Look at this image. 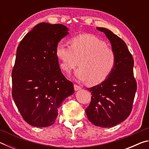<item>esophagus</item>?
Segmentation results:
<instances>
[{
  "label": "esophagus",
  "mask_w": 149,
  "mask_h": 149,
  "mask_svg": "<svg viewBox=\"0 0 149 149\" xmlns=\"http://www.w3.org/2000/svg\"><path fill=\"white\" fill-rule=\"evenodd\" d=\"M81 89V87L79 86V85H77L76 84H74V89H75V91H79Z\"/></svg>",
  "instance_id": "esophagus-1"
}]
</instances>
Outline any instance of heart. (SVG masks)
I'll list each match as a JSON object with an SVG mask.
<instances>
[{
	"label": "heart",
	"instance_id": "obj_1",
	"mask_svg": "<svg viewBox=\"0 0 149 149\" xmlns=\"http://www.w3.org/2000/svg\"><path fill=\"white\" fill-rule=\"evenodd\" d=\"M70 43V47L58 43L56 47L63 71L71 73L79 61L80 67L75 72L78 80L95 85L107 79L114 68L116 57L104 41L94 35L82 34L72 38Z\"/></svg>",
	"mask_w": 149,
	"mask_h": 149
}]
</instances>
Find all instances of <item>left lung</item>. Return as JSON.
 I'll list each match as a JSON object with an SVG mask.
<instances>
[{
	"label": "left lung",
	"mask_w": 149,
	"mask_h": 149,
	"mask_svg": "<svg viewBox=\"0 0 149 149\" xmlns=\"http://www.w3.org/2000/svg\"><path fill=\"white\" fill-rule=\"evenodd\" d=\"M97 29L104 33L109 39L116 61L107 79L87 89L92 96L85 112L88 120L95 125L111 127L124 121L132 112L137 90V82L133 75L134 61L122 39L106 28Z\"/></svg>",
	"instance_id": "left-lung-1"
}]
</instances>
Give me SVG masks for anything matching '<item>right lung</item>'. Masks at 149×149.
Instances as JSON below:
<instances>
[{
	"label": "right lung",
	"mask_w": 149,
	"mask_h": 149,
	"mask_svg": "<svg viewBox=\"0 0 149 149\" xmlns=\"http://www.w3.org/2000/svg\"><path fill=\"white\" fill-rule=\"evenodd\" d=\"M68 31L62 24L42 22L17 47L12 72V98L24 120L35 127L53 124L62 101L74 93L56 56L57 45Z\"/></svg>",
	"instance_id": "obj_1"
}]
</instances>
